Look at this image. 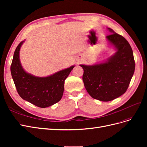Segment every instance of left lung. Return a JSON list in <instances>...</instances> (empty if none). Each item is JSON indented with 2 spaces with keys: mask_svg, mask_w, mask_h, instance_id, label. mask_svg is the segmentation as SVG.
Returning a JSON list of instances; mask_svg holds the SVG:
<instances>
[{
  "mask_svg": "<svg viewBox=\"0 0 147 147\" xmlns=\"http://www.w3.org/2000/svg\"><path fill=\"white\" fill-rule=\"evenodd\" d=\"M107 29L112 33L106 38L116 50L114 55L97 64L80 65L84 71L83 81L88 94L104 102L117 99L126 91L135 70L129 43L112 29Z\"/></svg>",
  "mask_w": 147,
  "mask_h": 147,
  "instance_id": "obj_1",
  "label": "left lung"
}]
</instances>
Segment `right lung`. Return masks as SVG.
I'll return each instance as SVG.
<instances>
[{
  "label": "right lung",
  "instance_id": "1",
  "mask_svg": "<svg viewBox=\"0 0 147 147\" xmlns=\"http://www.w3.org/2000/svg\"><path fill=\"white\" fill-rule=\"evenodd\" d=\"M22 41L13 55L11 74L16 90L22 99L38 107L46 108L58 102L64 92V81L75 65L45 77H39L26 72L21 65L20 51Z\"/></svg>",
  "mask_w": 147,
  "mask_h": 147
}]
</instances>
